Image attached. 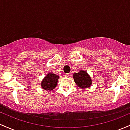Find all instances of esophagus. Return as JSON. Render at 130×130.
<instances>
[{
  "label": "esophagus",
  "instance_id": "1",
  "mask_svg": "<svg viewBox=\"0 0 130 130\" xmlns=\"http://www.w3.org/2000/svg\"><path fill=\"white\" fill-rule=\"evenodd\" d=\"M64 76L66 77H70V74H65Z\"/></svg>",
  "mask_w": 130,
  "mask_h": 130
}]
</instances>
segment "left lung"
<instances>
[{
	"label": "left lung",
	"mask_w": 130,
	"mask_h": 130,
	"mask_svg": "<svg viewBox=\"0 0 130 130\" xmlns=\"http://www.w3.org/2000/svg\"><path fill=\"white\" fill-rule=\"evenodd\" d=\"M73 78L77 87L84 89L89 88L92 85V80L87 71L80 70L73 74Z\"/></svg>",
	"instance_id": "left-lung-1"
}]
</instances>
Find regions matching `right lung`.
<instances>
[{
	"mask_svg": "<svg viewBox=\"0 0 130 130\" xmlns=\"http://www.w3.org/2000/svg\"><path fill=\"white\" fill-rule=\"evenodd\" d=\"M59 77V75L53 72H50L48 73L41 82V87L42 89L46 91L53 90L57 85Z\"/></svg>",
	"mask_w": 130,
	"mask_h": 130,
	"instance_id": "obj_1",
	"label": "right lung"
}]
</instances>
